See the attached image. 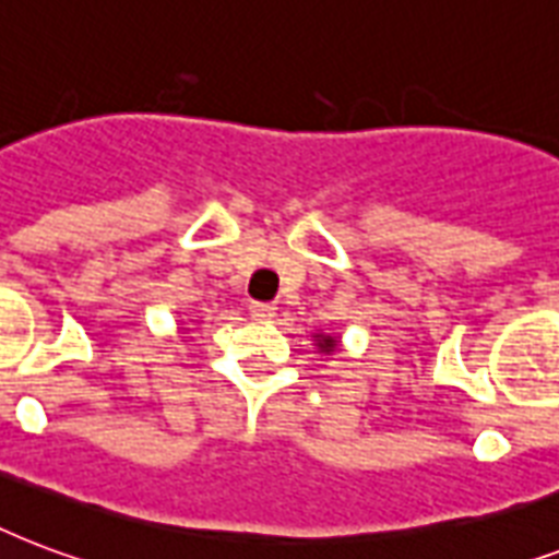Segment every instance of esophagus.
I'll list each match as a JSON object with an SVG mask.
<instances>
[{
  "label": "esophagus",
  "mask_w": 559,
  "mask_h": 559,
  "mask_svg": "<svg viewBox=\"0 0 559 559\" xmlns=\"http://www.w3.org/2000/svg\"><path fill=\"white\" fill-rule=\"evenodd\" d=\"M276 314V306L274 302H250V318H257V320H271Z\"/></svg>",
  "instance_id": "esophagus-1"
}]
</instances>
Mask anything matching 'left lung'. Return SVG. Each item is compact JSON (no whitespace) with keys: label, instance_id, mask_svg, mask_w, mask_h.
I'll return each mask as SVG.
<instances>
[{"label":"left lung","instance_id":"1","mask_svg":"<svg viewBox=\"0 0 559 559\" xmlns=\"http://www.w3.org/2000/svg\"><path fill=\"white\" fill-rule=\"evenodd\" d=\"M314 338H318L320 353H332V349H335V338H332V335H314Z\"/></svg>","mask_w":559,"mask_h":559}]
</instances>
